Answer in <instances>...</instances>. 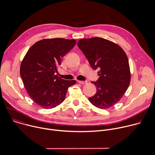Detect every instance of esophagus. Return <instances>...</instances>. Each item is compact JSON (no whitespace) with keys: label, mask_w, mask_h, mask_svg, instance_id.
Here are the masks:
<instances>
[{"label":"esophagus","mask_w":155,"mask_h":155,"mask_svg":"<svg viewBox=\"0 0 155 155\" xmlns=\"http://www.w3.org/2000/svg\"><path fill=\"white\" fill-rule=\"evenodd\" d=\"M77 81H78V83L81 84H86V83H87V81H80V80H78Z\"/></svg>","instance_id":"34e87169"}]
</instances>
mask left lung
<instances>
[{
    "label": "left lung",
    "mask_w": 155,
    "mask_h": 155,
    "mask_svg": "<svg viewBox=\"0 0 155 155\" xmlns=\"http://www.w3.org/2000/svg\"><path fill=\"white\" fill-rule=\"evenodd\" d=\"M78 47L94 70L100 69L96 94L88 98L95 107L107 109L117 104L126 91L130 81L128 58L117 43L108 40L94 37L79 40Z\"/></svg>",
    "instance_id": "left-lung-1"
}]
</instances>
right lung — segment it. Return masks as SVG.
I'll list each match as a JSON object with an SVG mask.
<instances>
[{
	"mask_svg": "<svg viewBox=\"0 0 155 155\" xmlns=\"http://www.w3.org/2000/svg\"><path fill=\"white\" fill-rule=\"evenodd\" d=\"M76 44L74 39L46 38L29 49L20 66V75L31 99L40 107H56L65 99L68 88L75 80H65L55 73L61 59Z\"/></svg>",
	"mask_w": 155,
	"mask_h": 155,
	"instance_id": "add662e5",
	"label": "right lung"
}]
</instances>
